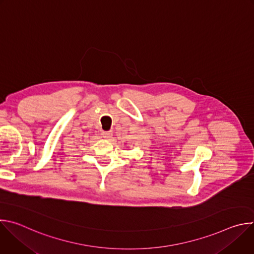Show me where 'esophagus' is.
I'll return each instance as SVG.
<instances>
[{"label":"esophagus","mask_w":254,"mask_h":254,"mask_svg":"<svg viewBox=\"0 0 254 254\" xmlns=\"http://www.w3.org/2000/svg\"><path fill=\"white\" fill-rule=\"evenodd\" d=\"M101 134H102V136H103L104 138L110 139V138H112V136H113V131H111V130H108V131H102Z\"/></svg>","instance_id":"1"}]
</instances>
